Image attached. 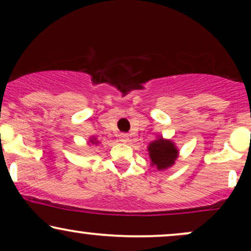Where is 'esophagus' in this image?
<instances>
[{"label":"esophagus","instance_id":"1","mask_svg":"<svg viewBox=\"0 0 251 251\" xmlns=\"http://www.w3.org/2000/svg\"><path fill=\"white\" fill-rule=\"evenodd\" d=\"M119 140L122 143H128V140H129V137H128V134H126V133H120L119 134Z\"/></svg>","mask_w":251,"mask_h":251}]
</instances>
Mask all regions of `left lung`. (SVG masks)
I'll return each instance as SVG.
<instances>
[{"label":"left lung","instance_id":"left-lung-1","mask_svg":"<svg viewBox=\"0 0 251 251\" xmlns=\"http://www.w3.org/2000/svg\"><path fill=\"white\" fill-rule=\"evenodd\" d=\"M148 151L151 165L155 166L159 171L171 168L179 155V150L176 144L171 139L163 138L162 135H157V139L149 144Z\"/></svg>","mask_w":251,"mask_h":251}]
</instances>
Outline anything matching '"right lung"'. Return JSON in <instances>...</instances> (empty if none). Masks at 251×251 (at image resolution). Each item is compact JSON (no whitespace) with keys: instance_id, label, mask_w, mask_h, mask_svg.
Here are the masks:
<instances>
[{"instance_id":"obj_1","label":"right lung","mask_w":251,"mask_h":251,"mask_svg":"<svg viewBox=\"0 0 251 251\" xmlns=\"http://www.w3.org/2000/svg\"><path fill=\"white\" fill-rule=\"evenodd\" d=\"M88 143L92 144V145H98V144H99V140H98L96 137H91L88 139Z\"/></svg>"}]
</instances>
